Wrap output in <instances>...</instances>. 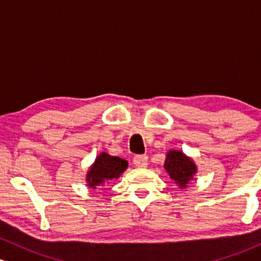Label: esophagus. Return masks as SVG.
Instances as JSON below:
<instances>
[{"mask_svg":"<svg viewBox=\"0 0 261 261\" xmlns=\"http://www.w3.org/2000/svg\"><path fill=\"white\" fill-rule=\"evenodd\" d=\"M133 163L138 168H145L148 165V156L146 155H136L133 158Z\"/></svg>","mask_w":261,"mask_h":261,"instance_id":"34e87169","label":"esophagus"}]
</instances>
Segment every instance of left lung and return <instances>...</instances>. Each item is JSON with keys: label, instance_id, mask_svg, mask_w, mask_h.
<instances>
[{"label": "left lung", "instance_id": "left-lung-1", "mask_svg": "<svg viewBox=\"0 0 261 261\" xmlns=\"http://www.w3.org/2000/svg\"><path fill=\"white\" fill-rule=\"evenodd\" d=\"M164 168L169 172L170 178L176 181L180 187H185L196 174V166L191 159L181 151L171 150L166 155Z\"/></svg>", "mask_w": 261, "mask_h": 261}]
</instances>
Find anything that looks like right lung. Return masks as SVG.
<instances>
[{"label": "right lung", "instance_id": "obj_1", "mask_svg": "<svg viewBox=\"0 0 261 261\" xmlns=\"http://www.w3.org/2000/svg\"><path fill=\"white\" fill-rule=\"evenodd\" d=\"M127 160L102 153L87 174L86 180L89 181V186H91V189H96V186L101 185L105 181L117 178L127 169Z\"/></svg>", "mask_w": 261, "mask_h": 261}]
</instances>
